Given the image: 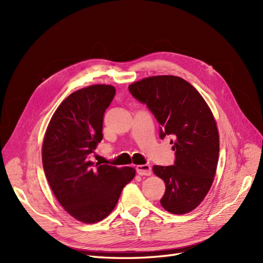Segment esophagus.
I'll use <instances>...</instances> for the list:
<instances>
[{
    "mask_svg": "<svg viewBox=\"0 0 263 263\" xmlns=\"http://www.w3.org/2000/svg\"><path fill=\"white\" fill-rule=\"evenodd\" d=\"M136 171L139 176H150L151 168L148 164H139L136 166Z\"/></svg>",
    "mask_w": 263,
    "mask_h": 263,
    "instance_id": "obj_1",
    "label": "esophagus"
}]
</instances>
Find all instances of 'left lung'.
I'll return each instance as SVG.
<instances>
[{"label": "left lung", "mask_w": 263, "mask_h": 263, "mask_svg": "<svg viewBox=\"0 0 263 263\" xmlns=\"http://www.w3.org/2000/svg\"><path fill=\"white\" fill-rule=\"evenodd\" d=\"M128 90L155 115L160 138L173 137L174 164L153 166L165 183L162 208L172 214L193 211L210 191L218 162L219 136L209 105L193 85L174 76L142 79Z\"/></svg>", "instance_id": "obj_1"}]
</instances>
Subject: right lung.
<instances>
[{
	"mask_svg": "<svg viewBox=\"0 0 263 263\" xmlns=\"http://www.w3.org/2000/svg\"><path fill=\"white\" fill-rule=\"evenodd\" d=\"M115 87L95 84L70 94L55 109L43 144L46 178L61 206L85 224L104 219L136 174L130 166L94 164L89 155L103 139V117Z\"/></svg>",
	"mask_w": 263,
	"mask_h": 263,
	"instance_id": "obj_1",
	"label": "right lung"
}]
</instances>
